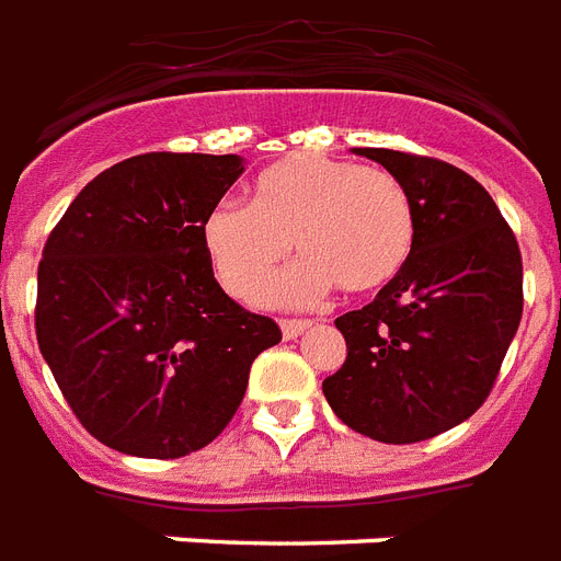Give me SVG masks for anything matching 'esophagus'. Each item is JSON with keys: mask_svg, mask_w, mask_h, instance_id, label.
<instances>
[{"mask_svg": "<svg viewBox=\"0 0 561 561\" xmlns=\"http://www.w3.org/2000/svg\"><path fill=\"white\" fill-rule=\"evenodd\" d=\"M309 327H312L309 318H284L280 321V333H284V339H298L301 333H307Z\"/></svg>", "mask_w": 561, "mask_h": 561, "instance_id": "1", "label": "esophagus"}]
</instances>
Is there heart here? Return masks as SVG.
Returning <instances> with one entry per match:
<instances>
[{
  "label": "heart",
  "instance_id": "1",
  "mask_svg": "<svg viewBox=\"0 0 561 561\" xmlns=\"http://www.w3.org/2000/svg\"><path fill=\"white\" fill-rule=\"evenodd\" d=\"M217 275L237 298H254L289 249L301 263L275 298L309 304L330 286L374 293L405 266L414 245V203L391 170L318 153H293L260 170L252 205L222 199L203 226Z\"/></svg>",
  "mask_w": 561,
  "mask_h": 561
}]
</instances>
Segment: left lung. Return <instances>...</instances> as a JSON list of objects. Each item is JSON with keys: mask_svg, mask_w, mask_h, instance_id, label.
<instances>
[{"mask_svg": "<svg viewBox=\"0 0 561 561\" xmlns=\"http://www.w3.org/2000/svg\"><path fill=\"white\" fill-rule=\"evenodd\" d=\"M353 153L408 187L414 245L374 301L335 318L347 358L321 388L353 432L420 443L490 397L522 321V252L481 182L449 161L382 147Z\"/></svg>", "mask_w": 561, "mask_h": 561, "instance_id": "left-lung-1", "label": "left lung"}]
</instances>
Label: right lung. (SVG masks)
<instances>
[{
	"label": "right lung",
	"mask_w": 561,
	"mask_h": 561,
	"mask_svg": "<svg viewBox=\"0 0 561 561\" xmlns=\"http://www.w3.org/2000/svg\"><path fill=\"white\" fill-rule=\"evenodd\" d=\"M243 173L240 156L145 153L89 182L37 268V342L92 437L136 458H185L243 402L249 370L280 342L231 301L203 226Z\"/></svg>",
	"instance_id": "obj_1"
}]
</instances>
